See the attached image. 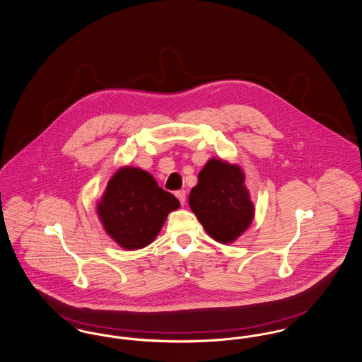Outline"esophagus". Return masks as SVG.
Returning <instances> with one entry per match:
<instances>
[{"label":"esophagus","mask_w":362,"mask_h":362,"mask_svg":"<svg viewBox=\"0 0 362 362\" xmlns=\"http://www.w3.org/2000/svg\"><path fill=\"white\" fill-rule=\"evenodd\" d=\"M176 198L180 201V204L182 205H185V202H186V191L185 189H180V191H176Z\"/></svg>","instance_id":"1"}]
</instances>
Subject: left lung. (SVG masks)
<instances>
[{"label":"left lung","instance_id":"obj_1","mask_svg":"<svg viewBox=\"0 0 362 362\" xmlns=\"http://www.w3.org/2000/svg\"><path fill=\"white\" fill-rule=\"evenodd\" d=\"M240 165L211 157L189 191V205L207 235L221 244L238 240L252 224L255 206Z\"/></svg>","mask_w":362,"mask_h":362}]
</instances>
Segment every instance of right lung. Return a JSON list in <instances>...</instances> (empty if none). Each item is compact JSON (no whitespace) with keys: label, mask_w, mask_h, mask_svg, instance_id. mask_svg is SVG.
I'll list each match as a JSON object with an SVG mask.
<instances>
[{"label":"right lung","mask_w":362,"mask_h":362,"mask_svg":"<svg viewBox=\"0 0 362 362\" xmlns=\"http://www.w3.org/2000/svg\"><path fill=\"white\" fill-rule=\"evenodd\" d=\"M180 204L137 167H122L111 176L96 213L105 233L123 250H139L155 240L168 214Z\"/></svg>","instance_id":"add662e5"}]
</instances>
